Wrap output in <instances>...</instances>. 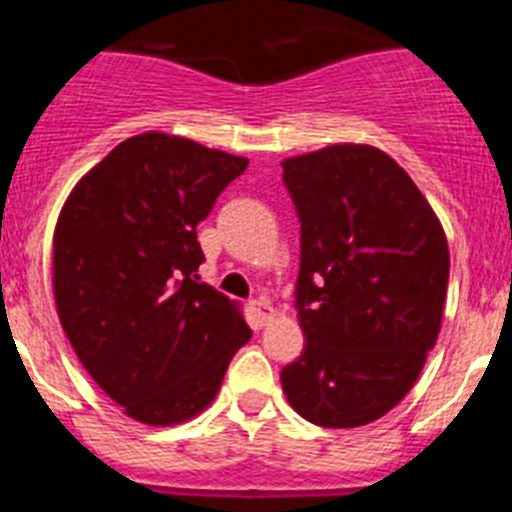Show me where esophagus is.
I'll return each instance as SVG.
<instances>
[{
  "instance_id": "esophagus-1",
  "label": "esophagus",
  "mask_w": 512,
  "mask_h": 512,
  "mask_svg": "<svg viewBox=\"0 0 512 512\" xmlns=\"http://www.w3.org/2000/svg\"><path fill=\"white\" fill-rule=\"evenodd\" d=\"M251 310H253V315L259 318L261 325H266L271 318H274V307H271V302L264 300V297H261V300H253Z\"/></svg>"
}]
</instances>
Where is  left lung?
Listing matches in <instances>:
<instances>
[{
  "mask_svg": "<svg viewBox=\"0 0 512 512\" xmlns=\"http://www.w3.org/2000/svg\"><path fill=\"white\" fill-rule=\"evenodd\" d=\"M302 225L297 320L305 351L282 390L305 420L359 428L418 382L441 330L449 243L395 158L333 143L284 158Z\"/></svg>",
  "mask_w": 512,
  "mask_h": 512,
  "instance_id": "8db88e82",
  "label": "left lung"
}]
</instances>
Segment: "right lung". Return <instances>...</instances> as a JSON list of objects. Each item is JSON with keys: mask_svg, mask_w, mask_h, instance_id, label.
I'll list each match as a JSON object with an SVG mask.
<instances>
[{"mask_svg": "<svg viewBox=\"0 0 512 512\" xmlns=\"http://www.w3.org/2000/svg\"><path fill=\"white\" fill-rule=\"evenodd\" d=\"M248 158L169 133L122 140L66 197L53 233L58 320L89 377L146 425L215 400L251 328L197 282V225Z\"/></svg>", "mask_w": 512, "mask_h": 512, "instance_id": "add662e5", "label": "right lung"}]
</instances>
